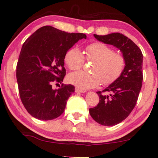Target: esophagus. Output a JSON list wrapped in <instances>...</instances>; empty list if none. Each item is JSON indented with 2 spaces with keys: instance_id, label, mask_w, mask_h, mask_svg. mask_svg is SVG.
Returning a JSON list of instances; mask_svg holds the SVG:
<instances>
[{
  "instance_id": "obj_1",
  "label": "esophagus",
  "mask_w": 158,
  "mask_h": 158,
  "mask_svg": "<svg viewBox=\"0 0 158 158\" xmlns=\"http://www.w3.org/2000/svg\"><path fill=\"white\" fill-rule=\"evenodd\" d=\"M75 93H85V90L80 89V88H75Z\"/></svg>"
}]
</instances>
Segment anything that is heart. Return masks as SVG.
Instances as JSON below:
<instances>
[{
	"instance_id": "b5f03b06",
	"label": "heart",
	"mask_w": 158,
	"mask_h": 158,
	"mask_svg": "<svg viewBox=\"0 0 158 158\" xmlns=\"http://www.w3.org/2000/svg\"><path fill=\"white\" fill-rule=\"evenodd\" d=\"M86 60L94 61L91 71H78L70 73L68 80L81 90H88L99 85H109L115 82L124 70L126 60L121 54L102 42H94L85 47ZM85 57L76 47H71L64 56V62L70 70H77L83 67Z\"/></svg>"
}]
</instances>
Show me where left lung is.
Wrapping results in <instances>:
<instances>
[{
    "instance_id": "obj_1",
    "label": "left lung",
    "mask_w": 158,
    "mask_h": 158,
    "mask_svg": "<svg viewBox=\"0 0 158 158\" xmlns=\"http://www.w3.org/2000/svg\"><path fill=\"white\" fill-rule=\"evenodd\" d=\"M94 36L100 42L119 49L126 60L122 75L103 91L96 92L99 103L89 109L90 115L98 124L114 126L124 120L137 103L143 81V55L137 45L122 34H94Z\"/></svg>"
}]
</instances>
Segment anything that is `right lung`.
I'll use <instances>...</instances> for the list:
<instances>
[{
  "label": "right lung",
  "mask_w": 158,
  "mask_h": 158,
  "mask_svg": "<svg viewBox=\"0 0 158 158\" xmlns=\"http://www.w3.org/2000/svg\"><path fill=\"white\" fill-rule=\"evenodd\" d=\"M86 39L83 33H68L44 26L31 34L21 48L16 65L19 91L27 111L40 120H52L63 113L74 85L62 84L66 74L64 56L75 43Z\"/></svg>",
  "instance_id": "1"
}]
</instances>
